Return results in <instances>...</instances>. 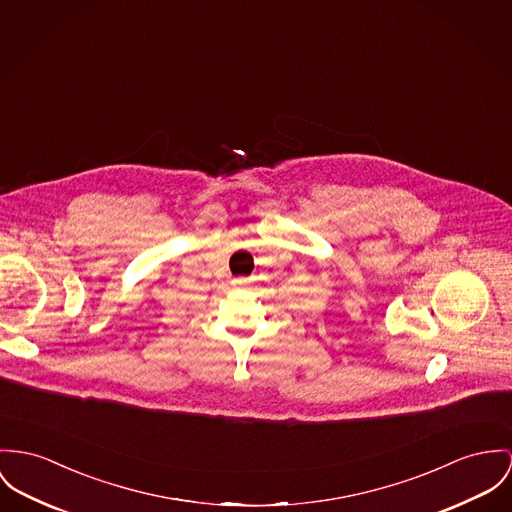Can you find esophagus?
Returning a JSON list of instances; mask_svg holds the SVG:
<instances>
[{
	"instance_id": "34e87169",
	"label": "esophagus",
	"mask_w": 512,
	"mask_h": 512,
	"mask_svg": "<svg viewBox=\"0 0 512 512\" xmlns=\"http://www.w3.org/2000/svg\"><path fill=\"white\" fill-rule=\"evenodd\" d=\"M236 282L237 286H243V284H247V280L245 278H237V280H234Z\"/></svg>"
}]
</instances>
